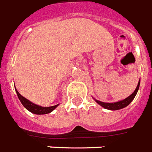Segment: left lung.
Returning <instances> with one entry per match:
<instances>
[{
	"label": "left lung",
	"instance_id": "1",
	"mask_svg": "<svg viewBox=\"0 0 152 152\" xmlns=\"http://www.w3.org/2000/svg\"><path fill=\"white\" fill-rule=\"evenodd\" d=\"M139 87L140 81L139 82H138V85L137 86V88H136L135 91H134L129 96H128L127 98L123 99V100H121V101L115 102V103H104V102L99 101V100H96V99H95V100L96 101V103H98L100 106H102L103 107H104V108L108 109V110H119V109H122L123 108V107H126V106H128L129 104H130L131 102H132V100L134 99V97L136 96V95H137L138 89H139Z\"/></svg>",
	"mask_w": 152,
	"mask_h": 152
}]
</instances>
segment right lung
Listing matches in <instances>:
<instances>
[{
  "label": "right lung",
  "mask_w": 152,
  "mask_h": 152,
  "mask_svg": "<svg viewBox=\"0 0 152 152\" xmlns=\"http://www.w3.org/2000/svg\"><path fill=\"white\" fill-rule=\"evenodd\" d=\"M15 91H16L17 96L19 97V100H20V102L22 103V104H23L28 110H30V112L34 113V114H36V115H45V114H48V113L52 112V111L59 105V104H57V105H55V106L46 107L38 106V105H36V104L31 103V102L29 101L27 99H26L25 97H23V96L20 95L19 92L17 91L16 88H15Z\"/></svg>",
  "instance_id": "obj_1"
}]
</instances>
